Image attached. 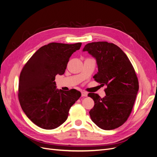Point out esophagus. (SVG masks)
Instances as JSON below:
<instances>
[{"label": "esophagus", "instance_id": "1", "mask_svg": "<svg viewBox=\"0 0 157 157\" xmlns=\"http://www.w3.org/2000/svg\"><path fill=\"white\" fill-rule=\"evenodd\" d=\"M88 95V94L85 92H81V96L82 97H86Z\"/></svg>", "mask_w": 157, "mask_h": 157}]
</instances>
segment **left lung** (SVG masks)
<instances>
[{
    "mask_svg": "<svg viewBox=\"0 0 157 157\" xmlns=\"http://www.w3.org/2000/svg\"><path fill=\"white\" fill-rule=\"evenodd\" d=\"M83 51H87L97 60L98 72L94 76L95 81L107 86L104 98L97 94H88L95 103L89 112L90 118L102 129L117 128L129 117L139 90L134 67L126 54L113 43H88Z\"/></svg>",
    "mask_w": 157,
    "mask_h": 157,
    "instance_id": "1",
    "label": "left lung"
}]
</instances>
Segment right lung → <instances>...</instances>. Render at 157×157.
I'll list each match as a JSON object with an SVG mask.
<instances>
[{
    "label": "right lung",
    "mask_w": 157,
    "mask_h": 157,
    "mask_svg": "<svg viewBox=\"0 0 157 157\" xmlns=\"http://www.w3.org/2000/svg\"><path fill=\"white\" fill-rule=\"evenodd\" d=\"M81 43H52L40 48L23 66L18 85V99L27 117L38 127L54 129L67 119L71 107L81 94L75 89H56L55 76L62 75L72 54Z\"/></svg>",
    "instance_id": "1"
}]
</instances>
